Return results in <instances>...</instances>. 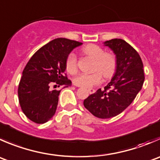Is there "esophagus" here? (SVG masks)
I'll return each mask as SVG.
<instances>
[{
    "label": "esophagus",
    "mask_w": 160,
    "mask_h": 160,
    "mask_svg": "<svg viewBox=\"0 0 160 160\" xmlns=\"http://www.w3.org/2000/svg\"><path fill=\"white\" fill-rule=\"evenodd\" d=\"M88 91H89L90 94H94V93L95 92V90H94V89H91V88H90V89H88Z\"/></svg>",
    "instance_id": "1"
}]
</instances>
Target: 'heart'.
I'll return each mask as SVG.
<instances>
[{
	"label": "heart",
	"instance_id": "1",
	"mask_svg": "<svg viewBox=\"0 0 160 160\" xmlns=\"http://www.w3.org/2000/svg\"><path fill=\"white\" fill-rule=\"evenodd\" d=\"M83 52L95 60L94 70L99 71L105 77H110L116 70V60L113 55L105 53V51L96 44H88L83 49ZM66 70L71 74H73L77 70V58L74 53H70L66 62ZM99 72L88 74L82 72L76 76L73 83L77 86L83 88H91L102 81V74Z\"/></svg>",
	"mask_w": 160,
	"mask_h": 160
}]
</instances>
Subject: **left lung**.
<instances>
[{
    "mask_svg": "<svg viewBox=\"0 0 160 160\" xmlns=\"http://www.w3.org/2000/svg\"><path fill=\"white\" fill-rule=\"evenodd\" d=\"M116 55V72L104 90L98 89L83 101L85 108L100 119L114 117L126 109L141 91L145 80L140 55L122 39L103 43Z\"/></svg>",
    "mask_w": 160,
    "mask_h": 160,
    "instance_id": "8db88e82",
    "label": "left lung"
}]
</instances>
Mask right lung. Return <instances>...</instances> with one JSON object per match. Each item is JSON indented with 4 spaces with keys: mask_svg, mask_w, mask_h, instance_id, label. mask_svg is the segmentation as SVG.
Segmentation results:
<instances>
[{
    "mask_svg": "<svg viewBox=\"0 0 160 160\" xmlns=\"http://www.w3.org/2000/svg\"><path fill=\"white\" fill-rule=\"evenodd\" d=\"M82 43L57 38L39 49L23 69L18 89L23 113L36 123H44L56 112L60 91L51 90L53 83L64 88L72 82L65 75L66 62L70 52ZM57 86V85H55Z\"/></svg>",
    "mask_w": 160,
    "mask_h": 160,
    "instance_id": "obj_1",
    "label": "right lung"
}]
</instances>
